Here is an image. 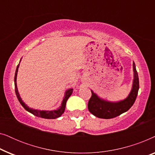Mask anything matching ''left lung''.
Wrapping results in <instances>:
<instances>
[{
    "label": "left lung",
    "mask_w": 155,
    "mask_h": 155,
    "mask_svg": "<svg viewBox=\"0 0 155 155\" xmlns=\"http://www.w3.org/2000/svg\"><path fill=\"white\" fill-rule=\"evenodd\" d=\"M133 86L128 96L124 100L114 102L100 98L96 93L91 90L92 97L88 102V109L91 114L99 118L109 119L120 115L132 107L136 99L139 90V78L134 62L133 63Z\"/></svg>",
    "instance_id": "obj_1"
}]
</instances>
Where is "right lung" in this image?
Returning a JSON list of instances; mask_svg holds the SVG:
<instances>
[{"instance_id": "obj_1", "label": "right lung", "mask_w": 155, "mask_h": 155, "mask_svg": "<svg viewBox=\"0 0 155 155\" xmlns=\"http://www.w3.org/2000/svg\"><path fill=\"white\" fill-rule=\"evenodd\" d=\"M20 61H21V60H20ZM19 65H20V63H19L18 66H17L15 74L14 82H15V90L17 97H18V101H20L21 105H22V107L25 108V110H27V111H29V113L34 114L35 116H38V117L47 118V119H55V118L60 117V116L62 115L63 113H64L67 100L68 99L69 97H71L72 93H73V89L71 88V89H68V90H67L66 91H65L64 98H63V99L61 107H59L58 109H57L56 110H52V111H46V110H38V109H31V108H29L28 106H27L26 104H25L24 101L22 100V99H21V97L20 96V94H19L18 87H17V75H18Z\"/></svg>"}]
</instances>
